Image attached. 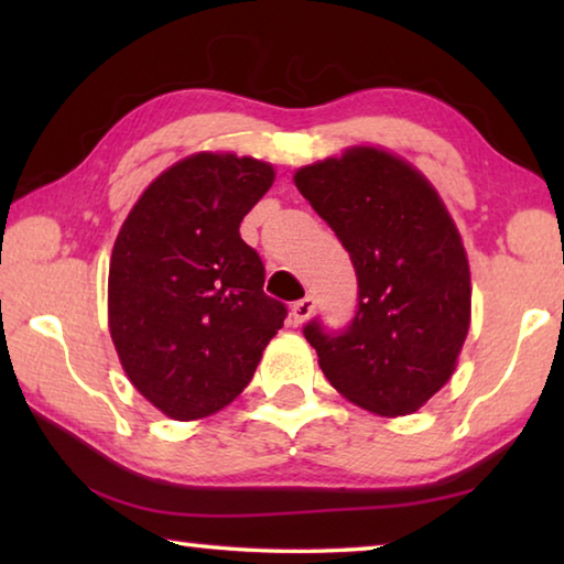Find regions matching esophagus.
<instances>
[{
    "instance_id": "esophagus-1",
    "label": "esophagus",
    "mask_w": 564,
    "mask_h": 564,
    "mask_svg": "<svg viewBox=\"0 0 564 564\" xmlns=\"http://www.w3.org/2000/svg\"><path fill=\"white\" fill-rule=\"evenodd\" d=\"M313 308H316V301H313L311 295H305V299L295 301V303L291 305V318H293V323H303L305 318H311Z\"/></svg>"
}]
</instances>
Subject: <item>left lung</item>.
I'll return each mask as SVG.
<instances>
[{
	"mask_svg": "<svg viewBox=\"0 0 564 564\" xmlns=\"http://www.w3.org/2000/svg\"><path fill=\"white\" fill-rule=\"evenodd\" d=\"M293 181L358 275L346 328H303L321 370L370 413H415L451 380L470 328V265L451 214L417 169L373 147L303 166Z\"/></svg>",
	"mask_w": 564,
	"mask_h": 564,
	"instance_id": "obj_1",
	"label": "left lung"
}]
</instances>
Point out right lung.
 Here are the masks:
<instances>
[{"label": "right lung", "mask_w": 564, "mask_h": 564, "mask_svg": "<svg viewBox=\"0 0 564 564\" xmlns=\"http://www.w3.org/2000/svg\"><path fill=\"white\" fill-rule=\"evenodd\" d=\"M251 156L194 154L141 194L109 263V330L133 388L174 420L221 410L251 383L285 305L238 226L273 184Z\"/></svg>", "instance_id": "right-lung-1"}]
</instances>
